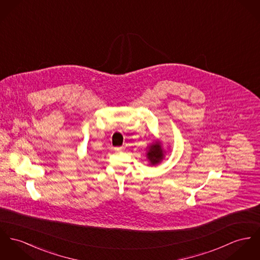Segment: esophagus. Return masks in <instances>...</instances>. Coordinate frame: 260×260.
Returning <instances> with one entry per match:
<instances>
[{
    "mask_svg": "<svg viewBox=\"0 0 260 260\" xmlns=\"http://www.w3.org/2000/svg\"><path fill=\"white\" fill-rule=\"evenodd\" d=\"M114 149H115V151H116V152H120V151L122 150V147H121V146H117V147H115Z\"/></svg>",
    "mask_w": 260,
    "mask_h": 260,
    "instance_id": "obj_1",
    "label": "esophagus"
}]
</instances>
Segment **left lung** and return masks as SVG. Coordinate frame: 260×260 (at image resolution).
<instances>
[{
    "mask_svg": "<svg viewBox=\"0 0 260 260\" xmlns=\"http://www.w3.org/2000/svg\"><path fill=\"white\" fill-rule=\"evenodd\" d=\"M147 158L153 165L159 163L161 159L163 158V150H162L159 143H154L150 146V148L147 152Z\"/></svg>",
    "mask_w": 260,
    "mask_h": 260,
    "instance_id": "8db88e82",
    "label": "left lung"
}]
</instances>
